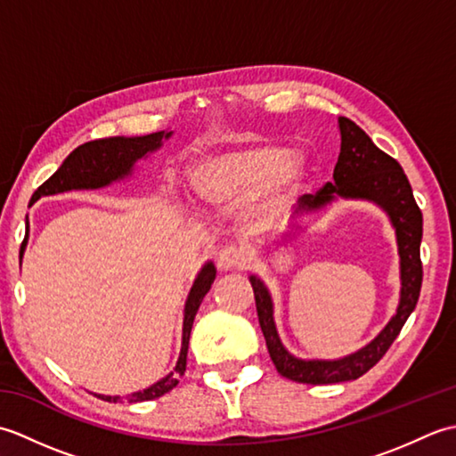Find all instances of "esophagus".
I'll use <instances>...</instances> for the list:
<instances>
[{
  "label": "esophagus",
  "mask_w": 456,
  "mask_h": 456,
  "mask_svg": "<svg viewBox=\"0 0 456 456\" xmlns=\"http://www.w3.org/2000/svg\"><path fill=\"white\" fill-rule=\"evenodd\" d=\"M248 255L245 253L243 248L237 247H225L217 255V268L221 273H229V270H239L247 266Z\"/></svg>",
  "instance_id": "esophagus-1"
}]
</instances>
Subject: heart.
Here are the masks:
<instances>
[{
	"mask_svg": "<svg viewBox=\"0 0 456 456\" xmlns=\"http://www.w3.org/2000/svg\"><path fill=\"white\" fill-rule=\"evenodd\" d=\"M307 159L278 142H248L200 159L191 186L203 206L225 209L247 200L253 225L270 227L284 217L305 178Z\"/></svg>",
	"mask_w": 456,
	"mask_h": 456,
	"instance_id": "b5f03b06",
	"label": "heart"
}]
</instances>
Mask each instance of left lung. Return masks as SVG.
Returning a JSON list of instances; mask_svg holds the SVG:
<instances>
[{"mask_svg":"<svg viewBox=\"0 0 456 456\" xmlns=\"http://www.w3.org/2000/svg\"><path fill=\"white\" fill-rule=\"evenodd\" d=\"M338 131H341V152L333 170V182H327L315 196L307 193L299 200L297 216H314L327 209L337 200H362L380 208L388 216L395 231V243H398L400 304L382 331L356 353L337 358V361H323V358L305 361V358L294 356L280 341L273 296L263 280L250 276L258 323L265 333L270 358L280 374L299 384L348 382L370 370L400 335L403 323L408 322L419 299L423 280L419 258L423 217L413 200L408 176L400 164L378 149L372 139L351 119L338 118ZM294 229L297 231L302 227L294 225ZM286 237H289V231ZM286 237H282V243L288 240Z\"/></svg>","mask_w":456,"mask_h":456,"instance_id":"left-lung-1","label":"left lung"}]
</instances>
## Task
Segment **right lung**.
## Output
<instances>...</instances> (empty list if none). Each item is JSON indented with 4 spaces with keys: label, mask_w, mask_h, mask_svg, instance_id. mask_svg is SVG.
<instances>
[{
    "label": "right lung",
    "mask_w": 456,
    "mask_h": 456,
    "mask_svg": "<svg viewBox=\"0 0 456 456\" xmlns=\"http://www.w3.org/2000/svg\"><path fill=\"white\" fill-rule=\"evenodd\" d=\"M172 137V131H159L151 134H142V137H108V139H95L90 142L80 144L78 149H74L64 162L61 164L51 178H48L43 186H38L31 198V206L45 196H56V193L72 191V190H100L108 188L115 182H121L129 178L134 164L141 159H147L151 152L159 151L162 142ZM28 237V219H27V235L21 245V253H19V263H21L25 247ZM216 265L206 263L201 266L196 280H193L191 289L183 305V325H182V348L178 362L174 366V370L167 374L162 380L154 382L147 390L134 392L125 395V400L129 403L157 400L160 395L176 388L178 378L186 372V358H188V345H190V333L193 325V317H196L198 309L203 302V297L209 292V288L216 280ZM98 398L118 403L123 398L121 395H102L95 394Z\"/></svg>",
    "instance_id": "1"
}]
</instances>
